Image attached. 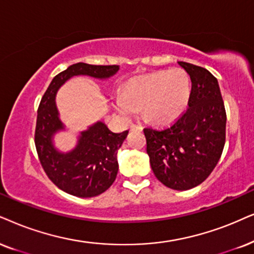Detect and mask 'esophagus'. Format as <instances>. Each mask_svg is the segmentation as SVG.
I'll return each mask as SVG.
<instances>
[{"label":"esophagus","mask_w":254,"mask_h":254,"mask_svg":"<svg viewBox=\"0 0 254 254\" xmlns=\"http://www.w3.org/2000/svg\"><path fill=\"white\" fill-rule=\"evenodd\" d=\"M130 129L131 130H139V131H142L143 130V127L142 125H137V124H132L130 127Z\"/></svg>","instance_id":"34e87169"}]
</instances>
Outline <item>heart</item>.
Returning <instances> with one entry per match:
<instances>
[{
  "label": "heart",
  "instance_id": "b5f03b06",
  "mask_svg": "<svg viewBox=\"0 0 254 254\" xmlns=\"http://www.w3.org/2000/svg\"><path fill=\"white\" fill-rule=\"evenodd\" d=\"M191 96V79L183 69H171L130 79L124 94H118L115 104L127 117L136 116L143 108L146 120L156 124H170L182 116Z\"/></svg>",
  "mask_w": 254,
  "mask_h": 254
}]
</instances>
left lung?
Returning a JSON list of instances; mask_svg holds the SVG:
<instances>
[{
  "label": "left lung",
  "instance_id": "obj_1",
  "mask_svg": "<svg viewBox=\"0 0 254 254\" xmlns=\"http://www.w3.org/2000/svg\"><path fill=\"white\" fill-rule=\"evenodd\" d=\"M190 75L189 108L164 129L145 127L146 152L160 183L178 191L190 190L216 168L225 145L226 111L217 78L194 64L178 62Z\"/></svg>",
  "mask_w": 254,
  "mask_h": 254
}]
</instances>
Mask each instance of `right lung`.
<instances>
[{"mask_svg": "<svg viewBox=\"0 0 254 254\" xmlns=\"http://www.w3.org/2000/svg\"><path fill=\"white\" fill-rule=\"evenodd\" d=\"M118 65H92L76 63L53 78L37 110L35 145L44 172L51 182L66 193L81 198L103 193L112 185L118 172L117 151L129 131L115 133L103 122L82 131L75 149L61 152L53 143L57 131L64 130L55 97L59 89L73 76L85 75L105 79L114 76Z\"/></svg>", "mask_w": 254, "mask_h": 254, "instance_id": "add662e5", "label": "right lung"}]
</instances>
